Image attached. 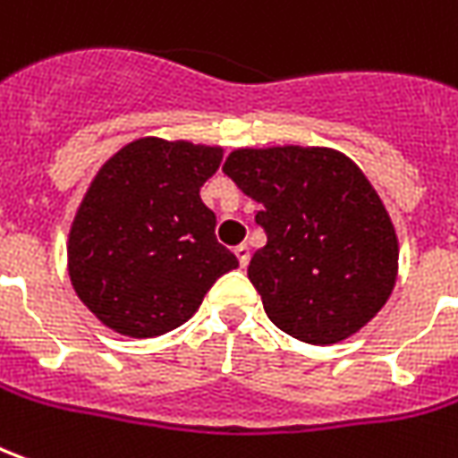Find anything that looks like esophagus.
<instances>
[{
    "label": "esophagus",
    "mask_w": 458,
    "mask_h": 458,
    "mask_svg": "<svg viewBox=\"0 0 458 458\" xmlns=\"http://www.w3.org/2000/svg\"><path fill=\"white\" fill-rule=\"evenodd\" d=\"M235 255H238V260L242 267L250 262V248H248V245H238V248H235Z\"/></svg>",
    "instance_id": "34e87169"
}]
</instances>
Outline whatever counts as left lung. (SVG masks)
I'll return each mask as SVG.
<instances>
[{
	"label": "left lung",
	"mask_w": 458,
	"mask_h": 458,
	"mask_svg": "<svg viewBox=\"0 0 458 458\" xmlns=\"http://www.w3.org/2000/svg\"><path fill=\"white\" fill-rule=\"evenodd\" d=\"M223 171L262 203L255 223L267 242L248 277L277 327L307 344H335L385 307L396 280L394 225L347 156L240 148Z\"/></svg>",
	"instance_id": "obj_1"
}]
</instances>
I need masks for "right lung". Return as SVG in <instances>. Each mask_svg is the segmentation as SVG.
I'll return each instance as SVG.
<instances>
[{"mask_svg": "<svg viewBox=\"0 0 458 458\" xmlns=\"http://www.w3.org/2000/svg\"><path fill=\"white\" fill-rule=\"evenodd\" d=\"M220 148L139 139L104 163L69 235L73 290L106 327L158 337L193 318L238 258L216 238L200 185Z\"/></svg>", "mask_w": 458, "mask_h": 458, "instance_id": "obj_1", "label": "right lung"}]
</instances>
